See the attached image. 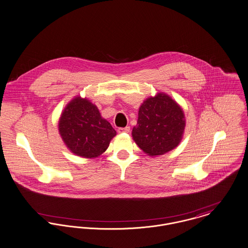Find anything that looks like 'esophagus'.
Here are the masks:
<instances>
[{"label": "esophagus", "instance_id": "esophagus-1", "mask_svg": "<svg viewBox=\"0 0 248 248\" xmlns=\"http://www.w3.org/2000/svg\"><path fill=\"white\" fill-rule=\"evenodd\" d=\"M129 131H130V127H129V126L118 128V132H119V133H128Z\"/></svg>", "mask_w": 248, "mask_h": 248}]
</instances>
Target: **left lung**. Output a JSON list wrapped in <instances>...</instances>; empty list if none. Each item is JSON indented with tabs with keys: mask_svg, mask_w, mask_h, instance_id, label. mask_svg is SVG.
<instances>
[{
	"mask_svg": "<svg viewBox=\"0 0 248 248\" xmlns=\"http://www.w3.org/2000/svg\"><path fill=\"white\" fill-rule=\"evenodd\" d=\"M185 125V115L181 107L166 93H158L147 98L140 107L132 137L145 154L160 155L179 144Z\"/></svg>",
	"mask_w": 248,
	"mask_h": 248,
	"instance_id": "obj_1",
	"label": "left lung"
}]
</instances>
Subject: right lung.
Segmentation results:
<instances>
[{
	"label": "right lung",
	"instance_id": "add662e5",
	"mask_svg": "<svg viewBox=\"0 0 248 248\" xmlns=\"http://www.w3.org/2000/svg\"><path fill=\"white\" fill-rule=\"evenodd\" d=\"M58 130L71 152L87 158L102 155L116 136L114 128L102 118L95 105L80 96L74 98L64 108Z\"/></svg>",
	"mask_w": 248,
	"mask_h": 248
}]
</instances>
